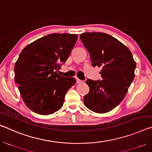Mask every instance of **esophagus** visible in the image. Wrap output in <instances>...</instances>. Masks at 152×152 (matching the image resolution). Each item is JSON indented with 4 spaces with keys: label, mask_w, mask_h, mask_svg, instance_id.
I'll use <instances>...</instances> for the list:
<instances>
[{
    "label": "esophagus",
    "mask_w": 152,
    "mask_h": 152,
    "mask_svg": "<svg viewBox=\"0 0 152 152\" xmlns=\"http://www.w3.org/2000/svg\"><path fill=\"white\" fill-rule=\"evenodd\" d=\"M76 82H77V83H80V82H82V80H80L78 78H76Z\"/></svg>",
    "instance_id": "esophagus-1"
}]
</instances>
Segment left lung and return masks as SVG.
Listing matches in <instances>:
<instances>
[{"mask_svg": "<svg viewBox=\"0 0 152 152\" xmlns=\"http://www.w3.org/2000/svg\"><path fill=\"white\" fill-rule=\"evenodd\" d=\"M80 37L90 53L92 66L102 68L101 80L86 81L90 90L84 103L95 113H107L124 99L134 79L136 63L131 51L107 33H84Z\"/></svg>", "mask_w": 152, "mask_h": 152, "instance_id": "obj_1", "label": "left lung"}]
</instances>
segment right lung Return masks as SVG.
Returning <instances> with one entry per match:
<instances>
[{"label":"right lung","instance_id":"right-lung-1","mask_svg":"<svg viewBox=\"0 0 152 152\" xmlns=\"http://www.w3.org/2000/svg\"><path fill=\"white\" fill-rule=\"evenodd\" d=\"M78 36L51 33L35 40L20 52L15 65V80L25 104L37 114L58 111L67 91L76 82L58 69L66 61Z\"/></svg>","mask_w":152,"mask_h":152}]
</instances>
